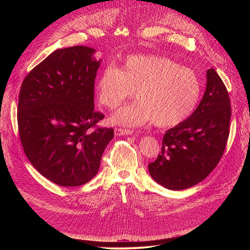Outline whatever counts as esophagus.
I'll return each mask as SVG.
<instances>
[{
	"instance_id": "obj_1",
	"label": "esophagus",
	"mask_w": 250,
	"mask_h": 250,
	"mask_svg": "<svg viewBox=\"0 0 250 250\" xmlns=\"http://www.w3.org/2000/svg\"><path fill=\"white\" fill-rule=\"evenodd\" d=\"M132 133H133V130L128 129V128L117 127L115 129V134L116 135H126V134H132Z\"/></svg>"
}]
</instances>
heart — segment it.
Wrapping results in <instances>:
<instances>
[{"mask_svg": "<svg viewBox=\"0 0 250 250\" xmlns=\"http://www.w3.org/2000/svg\"><path fill=\"white\" fill-rule=\"evenodd\" d=\"M102 106L116 108L132 97L138 102L119 109L112 117L117 124L139 126L149 121L157 127L183 123L197 105L201 83L190 67L158 55H130L121 70L109 64L97 82Z\"/></svg>", "mask_w": 250, "mask_h": 250, "instance_id": "heart-1", "label": "heart"}]
</instances>
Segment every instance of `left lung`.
Returning <instances> with one entry per match:
<instances>
[{
    "instance_id": "8db88e82",
    "label": "left lung",
    "mask_w": 250,
    "mask_h": 250,
    "mask_svg": "<svg viewBox=\"0 0 250 250\" xmlns=\"http://www.w3.org/2000/svg\"><path fill=\"white\" fill-rule=\"evenodd\" d=\"M207 89L198 107L183 123L166 131L161 152L148 165L156 183L185 190L209 175L220 162L229 135V92L214 69L207 73Z\"/></svg>"
}]
</instances>
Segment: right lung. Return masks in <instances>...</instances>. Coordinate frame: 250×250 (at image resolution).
Returning <instances> with one entry per match:
<instances>
[{
	"instance_id": "right-lung-1",
	"label": "right lung",
	"mask_w": 250,
	"mask_h": 250,
	"mask_svg": "<svg viewBox=\"0 0 250 250\" xmlns=\"http://www.w3.org/2000/svg\"><path fill=\"white\" fill-rule=\"evenodd\" d=\"M84 46L58 49L21 83L18 125L21 147L42 176L62 187L86 184L98 173L113 129L94 109L99 60Z\"/></svg>"
}]
</instances>
